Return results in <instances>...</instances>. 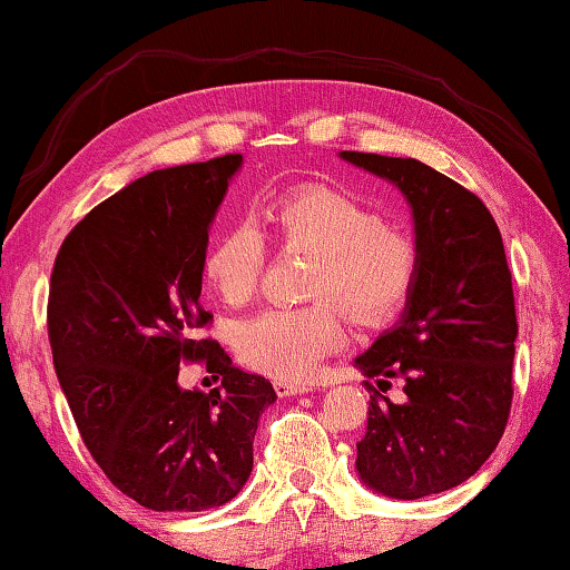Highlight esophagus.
<instances>
[{
    "instance_id": "obj_1",
    "label": "esophagus",
    "mask_w": 570,
    "mask_h": 570,
    "mask_svg": "<svg viewBox=\"0 0 570 570\" xmlns=\"http://www.w3.org/2000/svg\"><path fill=\"white\" fill-rule=\"evenodd\" d=\"M274 389H276L278 396H296V394L312 392V386H307V384H292V381H276Z\"/></svg>"
}]
</instances>
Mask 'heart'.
Returning <instances> with one entry per match:
<instances>
[{"mask_svg": "<svg viewBox=\"0 0 570 570\" xmlns=\"http://www.w3.org/2000/svg\"><path fill=\"white\" fill-rule=\"evenodd\" d=\"M284 248L314 250L309 296L327 299L307 307H271L240 327L237 351L256 371L282 381H309L345 345L347 325L335 302L358 320H376L410 292L417 245L386 225V217L353 194L330 186H302L261 209ZM266 245L250 225H233L204 253L202 274L225 304H245L256 294Z\"/></svg>", "mask_w": 570, "mask_h": 570, "instance_id": "1", "label": "heart"}]
</instances>
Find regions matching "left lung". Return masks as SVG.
I'll return each mask as SVG.
<instances>
[{
	"label": "left lung",
	"mask_w": 570,
	"mask_h": 570,
	"mask_svg": "<svg viewBox=\"0 0 570 570\" xmlns=\"http://www.w3.org/2000/svg\"><path fill=\"white\" fill-rule=\"evenodd\" d=\"M394 184L412 209L417 271L404 312L355 358L363 376L402 379L406 399L371 396L355 471L389 499L469 481L504 435L517 314L502 233L483 202L414 158L340 150Z\"/></svg>",
	"instance_id": "obj_1"
}]
</instances>
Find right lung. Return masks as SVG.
Instances as JSON below:
<instances>
[{"label": "right lung", "instance_id": "obj_1", "mask_svg": "<svg viewBox=\"0 0 570 570\" xmlns=\"http://www.w3.org/2000/svg\"><path fill=\"white\" fill-rule=\"evenodd\" d=\"M243 156L138 178L89 212L50 274L56 376L99 469L156 512H204L237 497L253 471L268 379L237 368L197 330L209 227ZM208 361L224 386H177L184 360Z\"/></svg>", "mask_w": 570, "mask_h": 570}]
</instances>
